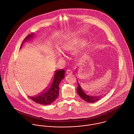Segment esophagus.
I'll return each mask as SVG.
<instances>
[{
    "label": "esophagus",
    "instance_id": "34e87169",
    "mask_svg": "<svg viewBox=\"0 0 134 134\" xmlns=\"http://www.w3.org/2000/svg\"><path fill=\"white\" fill-rule=\"evenodd\" d=\"M66 74H72L73 72H72V71L71 70L69 69V70H66Z\"/></svg>",
    "mask_w": 134,
    "mask_h": 134
}]
</instances>
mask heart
<instances>
[{
	"label": "heart",
	"instance_id": "obj_1",
	"mask_svg": "<svg viewBox=\"0 0 134 134\" xmlns=\"http://www.w3.org/2000/svg\"><path fill=\"white\" fill-rule=\"evenodd\" d=\"M81 41L78 38L76 39H74L72 41H70L69 42H68L66 43H65L63 47V51L65 53H72L73 51H75L77 48V47L78 46V45H79V44L80 43ZM88 45L86 43H83L79 48V50H78V51H76V52L75 53V56L77 57H79V55L80 53H81L82 52H83L85 49L87 47ZM60 59L61 60H63V58L62 57H60Z\"/></svg>",
	"mask_w": 134,
	"mask_h": 134
}]
</instances>
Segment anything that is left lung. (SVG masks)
<instances>
[{
	"instance_id": "1",
	"label": "left lung",
	"mask_w": 134,
	"mask_h": 134,
	"mask_svg": "<svg viewBox=\"0 0 134 134\" xmlns=\"http://www.w3.org/2000/svg\"><path fill=\"white\" fill-rule=\"evenodd\" d=\"M78 83V87L77 88V92L79 96L82 98L85 101L93 103L94 102H96V101H98L100 98H102L103 96L106 94H98L96 93L95 94H92V93L89 92L87 89L85 88L84 85L82 83H80L77 81Z\"/></svg>"
}]
</instances>
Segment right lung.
Here are the masks:
<instances>
[{
  "instance_id": "1",
  "label": "right lung",
  "mask_w": 134,
  "mask_h": 134,
  "mask_svg": "<svg viewBox=\"0 0 134 134\" xmlns=\"http://www.w3.org/2000/svg\"><path fill=\"white\" fill-rule=\"evenodd\" d=\"M33 36L34 34L28 35L23 41V42L20 46V48L21 47L22 44L26 41L30 40L33 37ZM64 74L65 71L63 69L55 71L54 77H53V79H52L48 86L38 94L34 96H29V97L35 102L41 105H46L53 103L59 96V85L61 81L64 78Z\"/></svg>"
}]
</instances>
